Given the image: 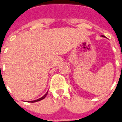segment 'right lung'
I'll list each match as a JSON object with an SVG mask.
<instances>
[{
  "label": "right lung",
  "instance_id": "1",
  "mask_svg": "<svg viewBox=\"0 0 122 122\" xmlns=\"http://www.w3.org/2000/svg\"><path fill=\"white\" fill-rule=\"evenodd\" d=\"M47 93H48V92H47V93H46V94H45V95H44V96H43V97H41V98H40V99H39L35 100V101H30V102H37V101H41V100L44 99V98H45V97H46V95H47Z\"/></svg>",
  "mask_w": 122,
  "mask_h": 122
}]
</instances>
